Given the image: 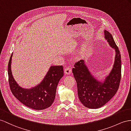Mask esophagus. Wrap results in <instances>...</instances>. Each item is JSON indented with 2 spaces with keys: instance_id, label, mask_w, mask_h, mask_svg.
<instances>
[{
  "instance_id": "obj_1",
  "label": "esophagus",
  "mask_w": 131,
  "mask_h": 131,
  "mask_svg": "<svg viewBox=\"0 0 131 131\" xmlns=\"http://www.w3.org/2000/svg\"><path fill=\"white\" fill-rule=\"evenodd\" d=\"M71 70H72V69L70 66H68L65 69V73H66V74H70V73H71Z\"/></svg>"
}]
</instances>
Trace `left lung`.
Returning <instances> with one entry per match:
<instances>
[{
	"mask_svg": "<svg viewBox=\"0 0 131 131\" xmlns=\"http://www.w3.org/2000/svg\"><path fill=\"white\" fill-rule=\"evenodd\" d=\"M104 33L105 39L116 51L113 68L104 82L98 81L91 75L84 60L76 62L72 69L79 100L89 108H98L108 102L118 90L121 78V58L119 49L112 35L107 30L104 31Z\"/></svg>",
	"mask_w": 131,
	"mask_h": 131,
	"instance_id": "8db88e82",
	"label": "left lung"
}]
</instances>
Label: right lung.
<instances>
[{
	"label": "right lung",
	"mask_w": 131,
	"mask_h": 131,
	"mask_svg": "<svg viewBox=\"0 0 131 131\" xmlns=\"http://www.w3.org/2000/svg\"><path fill=\"white\" fill-rule=\"evenodd\" d=\"M13 53L8 63V77L12 93L23 105L34 110L48 108L54 101L59 80L63 76L62 66H52L39 85L30 89L20 88L13 78L11 70Z\"/></svg>",
	"instance_id": "1"
}]
</instances>
